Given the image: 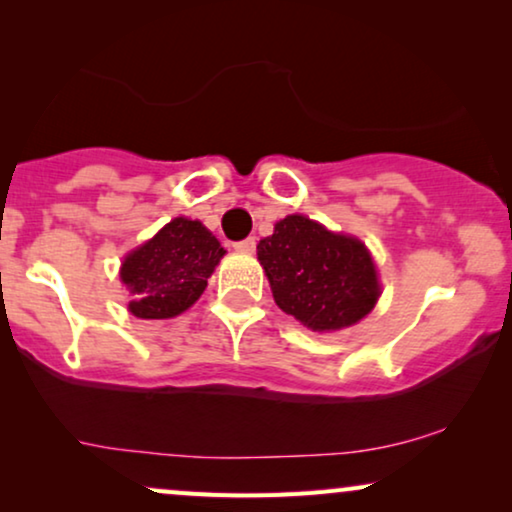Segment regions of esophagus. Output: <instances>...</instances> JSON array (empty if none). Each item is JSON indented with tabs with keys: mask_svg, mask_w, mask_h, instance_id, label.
I'll return each mask as SVG.
<instances>
[{
	"mask_svg": "<svg viewBox=\"0 0 512 512\" xmlns=\"http://www.w3.org/2000/svg\"><path fill=\"white\" fill-rule=\"evenodd\" d=\"M235 249L242 251V254H251V251L256 249V240H254V237H247V240L235 242Z\"/></svg>",
	"mask_w": 512,
	"mask_h": 512,
	"instance_id": "34e87169",
	"label": "esophagus"
}]
</instances>
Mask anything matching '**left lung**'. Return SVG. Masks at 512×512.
Listing matches in <instances>:
<instances>
[{
	"label": "left lung",
	"mask_w": 512,
	"mask_h": 512,
	"mask_svg": "<svg viewBox=\"0 0 512 512\" xmlns=\"http://www.w3.org/2000/svg\"><path fill=\"white\" fill-rule=\"evenodd\" d=\"M279 310L317 333L354 326L380 298V279L366 244L291 214L258 242Z\"/></svg>",
	"instance_id": "1"
}]
</instances>
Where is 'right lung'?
Listing matches in <instances>:
<instances>
[{
	"mask_svg": "<svg viewBox=\"0 0 512 512\" xmlns=\"http://www.w3.org/2000/svg\"><path fill=\"white\" fill-rule=\"evenodd\" d=\"M226 254L219 240L186 216H177L149 242L130 251L121 265V282L139 319H172L186 312L207 289V279Z\"/></svg>",
	"mask_w": 512,
	"mask_h": 512,
	"instance_id": "add662e5",
	"label": "right lung"
}]
</instances>
